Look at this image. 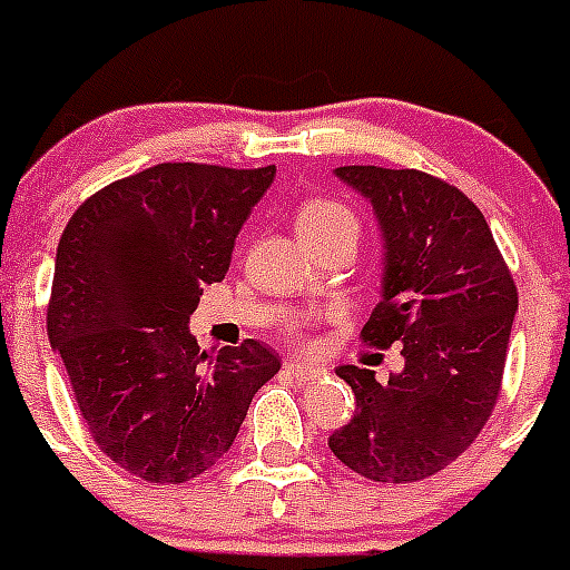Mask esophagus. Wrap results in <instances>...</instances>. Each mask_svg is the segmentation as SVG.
<instances>
[{"instance_id":"34e87169","label":"esophagus","mask_w":570,"mask_h":570,"mask_svg":"<svg viewBox=\"0 0 570 570\" xmlns=\"http://www.w3.org/2000/svg\"><path fill=\"white\" fill-rule=\"evenodd\" d=\"M284 372L289 374V377H295L298 383H307V381H316V377H322V374H325V368H318V365H309V363H301V360H289V363H284Z\"/></svg>"}]
</instances>
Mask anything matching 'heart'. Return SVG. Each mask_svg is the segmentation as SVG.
Listing matches in <instances>:
<instances>
[{
  "instance_id": "obj_1",
  "label": "heart",
  "mask_w": 570,
  "mask_h": 570,
  "mask_svg": "<svg viewBox=\"0 0 570 570\" xmlns=\"http://www.w3.org/2000/svg\"><path fill=\"white\" fill-rule=\"evenodd\" d=\"M295 225H298V234L307 243H316V239H325V237H336V234H360V219L357 213L351 210L348 205H342L336 198H307L304 205L298 207L295 213ZM289 340L301 342L304 340V331L301 325L289 327Z\"/></svg>"
}]
</instances>
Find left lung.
<instances>
[{"mask_svg":"<svg viewBox=\"0 0 570 570\" xmlns=\"http://www.w3.org/2000/svg\"><path fill=\"white\" fill-rule=\"evenodd\" d=\"M386 237L383 298L360 331L401 342L404 372L340 365L357 415L331 436L342 465L377 483L433 478L474 445L503 390L518 286L492 228L462 189L421 169L340 166Z\"/></svg>","mask_w":570,"mask_h":570,"instance_id":"8db88e82","label":"left lung"}]
</instances>
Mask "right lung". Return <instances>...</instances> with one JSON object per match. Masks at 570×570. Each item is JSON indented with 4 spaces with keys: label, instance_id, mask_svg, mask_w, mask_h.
Segmentation results:
<instances>
[{
    "label": "right lung",
    "instance_id": "obj_1",
    "mask_svg": "<svg viewBox=\"0 0 570 570\" xmlns=\"http://www.w3.org/2000/svg\"><path fill=\"white\" fill-rule=\"evenodd\" d=\"M272 178L275 166L157 164L92 193L63 228L49 342L92 442L146 483L210 471L281 372L263 342L210 357L187 331Z\"/></svg>",
    "mask_w": 570,
    "mask_h": 570
}]
</instances>
